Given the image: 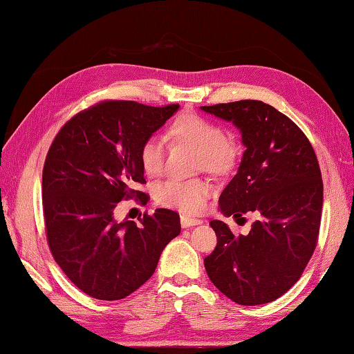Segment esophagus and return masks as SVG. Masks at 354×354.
Returning a JSON list of instances; mask_svg holds the SVG:
<instances>
[{
	"instance_id": "obj_1",
	"label": "esophagus",
	"mask_w": 354,
	"mask_h": 354,
	"mask_svg": "<svg viewBox=\"0 0 354 354\" xmlns=\"http://www.w3.org/2000/svg\"><path fill=\"white\" fill-rule=\"evenodd\" d=\"M180 223H181V227H192V226L201 225L203 222H201L199 218H192V217L181 216V217H180Z\"/></svg>"
}]
</instances>
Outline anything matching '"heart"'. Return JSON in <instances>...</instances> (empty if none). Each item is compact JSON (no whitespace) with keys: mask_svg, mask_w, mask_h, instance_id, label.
Returning a JSON list of instances; mask_svg holds the SVG:
<instances>
[{"mask_svg":"<svg viewBox=\"0 0 354 354\" xmlns=\"http://www.w3.org/2000/svg\"><path fill=\"white\" fill-rule=\"evenodd\" d=\"M169 136L177 141L187 142L201 151V164L209 173H227L240 156V147L226 136L218 123L198 114L187 113L176 119L169 127ZM165 141L159 136H150L140 147V164L147 174H159L164 167ZM212 192L207 181L167 178L155 187L158 203L180 212L194 214L204 208L205 199Z\"/></svg>","mask_w":354,"mask_h":354,"instance_id":"b5f03b06","label":"heart"}]
</instances>
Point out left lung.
Returning <instances> with one entry per match:
<instances>
[{
	"mask_svg": "<svg viewBox=\"0 0 354 354\" xmlns=\"http://www.w3.org/2000/svg\"><path fill=\"white\" fill-rule=\"evenodd\" d=\"M201 110L231 122L245 147L218 212L257 216L250 232L238 236L225 222H209L217 245L204 259L207 274L236 304H268L298 281L316 248L323 208L316 153L305 133L270 104L243 100Z\"/></svg>",
	"mask_w": 354,
	"mask_h": 354,
	"instance_id": "left-lung-1",
	"label": "left lung"
}]
</instances>
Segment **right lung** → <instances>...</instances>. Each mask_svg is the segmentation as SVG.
<instances>
[{"label":"right lung","mask_w":354,"mask_h":354,"mask_svg":"<svg viewBox=\"0 0 354 354\" xmlns=\"http://www.w3.org/2000/svg\"><path fill=\"white\" fill-rule=\"evenodd\" d=\"M180 106L106 101L66 122L43 169V208L50 252L65 275L95 299L127 298L153 275L162 250L180 234V217L158 208L140 225L114 208L145 183L140 147Z\"/></svg>","instance_id":"add662e5"}]
</instances>
